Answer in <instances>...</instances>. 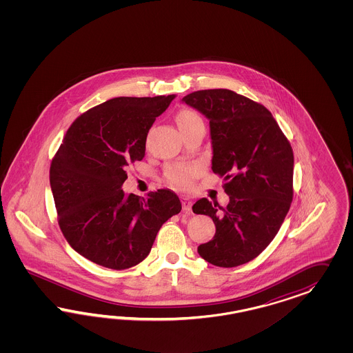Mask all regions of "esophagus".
<instances>
[{
    "label": "esophagus",
    "instance_id": "esophagus-1",
    "mask_svg": "<svg viewBox=\"0 0 353 353\" xmlns=\"http://www.w3.org/2000/svg\"><path fill=\"white\" fill-rule=\"evenodd\" d=\"M181 203L182 210H183V212L188 214H192V201H189V198L183 196V198H181Z\"/></svg>",
    "mask_w": 353,
    "mask_h": 353
}]
</instances>
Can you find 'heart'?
<instances>
[{
	"label": "heart",
	"mask_w": 353,
	"mask_h": 353,
	"mask_svg": "<svg viewBox=\"0 0 353 353\" xmlns=\"http://www.w3.org/2000/svg\"><path fill=\"white\" fill-rule=\"evenodd\" d=\"M201 117L192 110H183L177 115V124L180 128L189 127L192 124L201 123ZM202 172L201 165L192 164V163H177L170 165L165 171V179L171 183L172 186H176L179 189H188L192 185V181L199 173Z\"/></svg>",
	"instance_id": "1"
}]
</instances>
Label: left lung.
Here are the masks:
<instances>
[{"label": "left lung", "mask_w": 353, "mask_h": 353, "mask_svg": "<svg viewBox=\"0 0 353 353\" xmlns=\"http://www.w3.org/2000/svg\"><path fill=\"white\" fill-rule=\"evenodd\" d=\"M210 120L212 171L224 177L226 207L202 198L192 212L214 220L212 241L198 254L216 267L233 268L259 256L283 223L292 202L294 154L270 111L228 89L182 98Z\"/></svg>", "instance_id": "1"}]
</instances>
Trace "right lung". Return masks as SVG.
Here are the masks:
<instances>
[{
    "instance_id": "1",
    "label": "right lung",
    "mask_w": 353,
    "mask_h": 353,
    "mask_svg": "<svg viewBox=\"0 0 353 353\" xmlns=\"http://www.w3.org/2000/svg\"><path fill=\"white\" fill-rule=\"evenodd\" d=\"M171 96L118 97L80 115L50 165L58 224L70 246L98 265L121 270L150 254L168 219L181 211L170 189L125 195L127 168L142 161L146 137Z\"/></svg>"
}]
</instances>
